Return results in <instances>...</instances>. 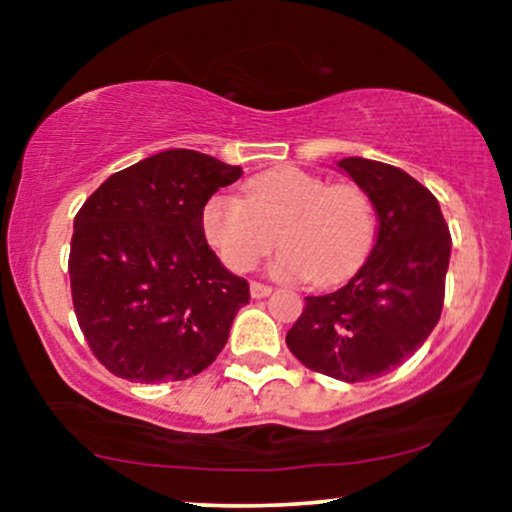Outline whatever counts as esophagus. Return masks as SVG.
I'll list each match as a JSON object with an SVG mask.
<instances>
[{"label": "esophagus", "instance_id": "obj_1", "mask_svg": "<svg viewBox=\"0 0 512 512\" xmlns=\"http://www.w3.org/2000/svg\"><path fill=\"white\" fill-rule=\"evenodd\" d=\"M249 291H251V298H265V296H270V293H272V286L261 284V282H251Z\"/></svg>", "mask_w": 512, "mask_h": 512}]
</instances>
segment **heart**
<instances>
[{"instance_id": "b5f03b06", "label": "heart", "mask_w": 512, "mask_h": 512, "mask_svg": "<svg viewBox=\"0 0 512 512\" xmlns=\"http://www.w3.org/2000/svg\"><path fill=\"white\" fill-rule=\"evenodd\" d=\"M202 226L230 270H251L279 240L284 249L272 263L277 277L335 284L352 275L370 251L375 212L359 186L282 167L249 179L244 198L216 193Z\"/></svg>"}]
</instances>
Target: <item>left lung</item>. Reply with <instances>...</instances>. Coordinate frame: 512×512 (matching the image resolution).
<instances>
[{"label": "left lung", "mask_w": 512, "mask_h": 512, "mask_svg": "<svg viewBox=\"0 0 512 512\" xmlns=\"http://www.w3.org/2000/svg\"><path fill=\"white\" fill-rule=\"evenodd\" d=\"M338 167L373 202V251L338 291L305 298L286 345L310 370L363 382L401 366L436 328L452 237L436 195L408 172L368 158Z\"/></svg>", "instance_id": "8db88e82"}]
</instances>
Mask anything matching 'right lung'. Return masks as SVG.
I'll list each match as a JSON object with an SVG mask.
<instances>
[{
    "label": "right lung",
    "instance_id": "obj_1",
    "mask_svg": "<svg viewBox=\"0 0 512 512\" xmlns=\"http://www.w3.org/2000/svg\"><path fill=\"white\" fill-rule=\"evenodd\" d=\"M242 167L167 149L111 174L74 219L69 282L79 326L109 373L130 382L198 375L228 342L247 279L209 249L207 200Z\"/></svg>",
    "mask_w": 512,
    "mask_h": 512
}]
</instances>
